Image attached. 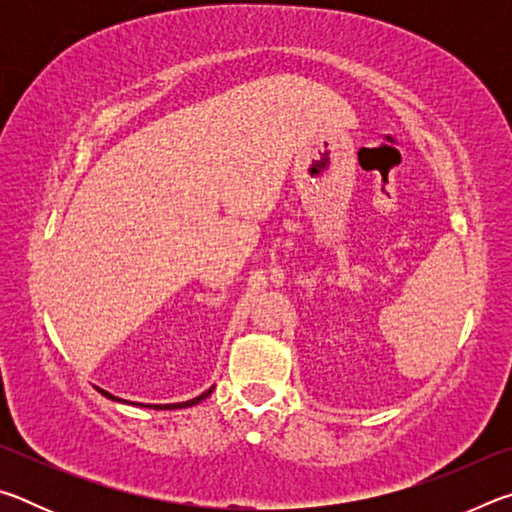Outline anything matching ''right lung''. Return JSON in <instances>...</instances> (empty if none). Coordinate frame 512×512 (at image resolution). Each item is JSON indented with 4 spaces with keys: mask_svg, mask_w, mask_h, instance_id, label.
<instances>
[{
    "mask_svg": "<svg viewBox=\"0 0 512 512\" xmlns=\"http://www.w3.org/2000/svg\"><path fill=\"white\" fill-rule=\"evenodd\" d=\"M99 391H101V388H99ZM212 391H214V386L210 388V391H205L203 395L194 397V400L178 402V404H140V406H149V409H158V411H162V409H187V406H194V404H198L201 400H205V397H210V395H212ZM101 395H106L108 400H115V402H126V400H119V397H115V395H110L108 391H101Z\"/></svg>",
    "mask_w": 512,
    "mask_h": 512,
    "instance_id": "obj_1",
    "label": "right lung"
}]
</instances>
